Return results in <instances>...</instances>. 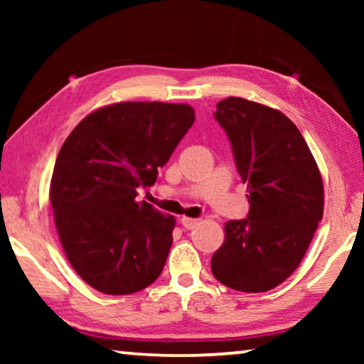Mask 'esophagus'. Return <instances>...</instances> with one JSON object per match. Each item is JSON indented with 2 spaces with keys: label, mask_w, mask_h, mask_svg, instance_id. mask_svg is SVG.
Here are the masks:
<instances>
[{
  "label": "esophagus",
  "mask_w": 364,
  "mask_h": 364,
  "mask_svg": "<svg viewBox=\"0 0 364 364\" xmlns=\"http://www.w3.org/2000/svg\"><path fill=\"white\" fill-rule=\"evenodd\" d=\"M182 227L187 228V230H193L198 225V220H196V218H188V217H183L182 218Z\"/></svg>",
  "instance_id": "34e87169"
}]
</instances>
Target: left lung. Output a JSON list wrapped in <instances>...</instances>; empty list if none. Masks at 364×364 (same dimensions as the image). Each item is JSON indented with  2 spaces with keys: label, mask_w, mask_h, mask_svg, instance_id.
Here are the masks:
<instances>
[{
  "label": "left lung",
  "mask_w": 364,
  "mask_h": 364,
  "mask_svg": "<svg viewBox=\"0 0 364 364\" xmlns=\"http://www.w3.org/2000/svg\"><path fill=\"white\" fill-rule=\"evenodd\" d=\"M213 117L230 141L250 210L225 223L212 273L233 290L268 291L295 272L315 235L323 217L320 171L301 132L280 111L227 97Z\"/></svg>",
  "instance_id": "obj_1"
}]
</instances>
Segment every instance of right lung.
Returning <instances> with one entry per match:
<instances>
[{
  "mask_svg": "<svg viewBox=\"0 0 364 364\" xmlns=\"http://www.w3.org/2000/svg\"><path fill=\"white\" fill-rule=\"evenodd\" d=\"M196 121L187 104L119 102L69 134L51 178L54 220L77 275L106 295H129L162 273L176 225L139 188L156 183Z\"/></svg>",
  "mask_w": 364,
  "mask_h": 364,
  "instance_id": "right-lung-1",
  "label": "right lung"
}]
</instances>
